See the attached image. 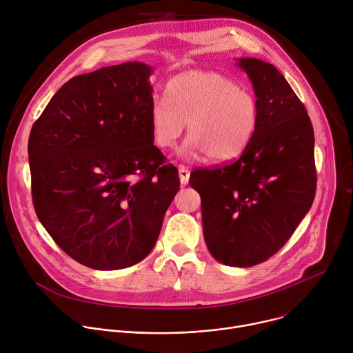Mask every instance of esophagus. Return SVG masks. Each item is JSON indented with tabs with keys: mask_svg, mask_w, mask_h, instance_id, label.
Listing matches in <instances>:
<instances>
[{
	"mask_svg": "<svg viewBox=\"0 0 353 353\" xmlns=\"http://www.w3.org/2000/svg\"><path fill=\"white\" fill-rule=\"evenodd\" d=\"M179 176H180V183L183 185L188 184V179H190V170L188 168H185L184 165H179Z\"/></svg>",
	"mask_w": 353,
	"mask_h": 353,
	"instance_id": "esophagus-1",
	"label": "esophagus"
}]
</instances>
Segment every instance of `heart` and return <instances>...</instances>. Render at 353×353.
I'll return each mask as SVG.
<instances>
[{
  "mask_svg": "<svg viewBox=\"0 0 353 353\" xmlns=\"http://www.w3.org/2000/svg\"><path fill=\"white\" fill-rule=\"evenodd\" d=\"M154 142L170 149L185 123L188 138L180 149L184 158L208 157L222 163L240 157L253 141L260 121L256 94L234 79L211 71H187L165 86L149 112Z\"/></svg>",
  "mask_w": 353,
  "mask_h": 353,
  "instance_id": "obj_1",
  "label": "heart"
}]
</instances>
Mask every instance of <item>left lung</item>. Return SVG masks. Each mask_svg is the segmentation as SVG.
<instances>
[{"instance_id":"obj_1","label":"left lung","mask_w":353,"mask_h":353,"mask_svg":"<svg viewBox=\"0 0 353 353\" xmlns=\"http://www.w3.org/2000/svg\"><path fill=\"white\" fill-rule=\"evenodd\" d=\"M237 65L259 99L257 132L233 162L194 170L190 185L201 195L212 257L230 267H253L282 248L312 208L314 131L305 105L272 64L240 59Z\"/></svg>"}]
</instances>
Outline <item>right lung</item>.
I'll use <instances>...</instances> for the list:
<instances>
[{
	"mask_svg": "<svg viewBox=\"0 0 353 353\" xmlns=\"http://www.w3.org/2000/svg\"><path fill=\"white\" fill-rule=\"evenodd\" d=\"M150 72L134 61L71 78L29 135L36 215L64 253L93 270L143 260L180 187L154 145Z\"/></svg>",
	"mask_w": 353,
	"mask_h": 353,
	"instance_id": "obj_1",
	"label": "right lung"
}]
</instances>
